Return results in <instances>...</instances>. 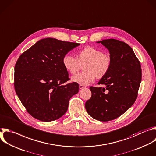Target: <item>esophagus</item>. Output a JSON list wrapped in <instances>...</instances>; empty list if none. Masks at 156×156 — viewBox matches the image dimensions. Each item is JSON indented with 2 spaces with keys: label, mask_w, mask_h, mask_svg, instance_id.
<instances>
[{
  "label": "esophagus",
  "mask_w": 156,
  "mask_h": 156,
  "mask_svg": "<svg viewBox=\"0 0 156 156\" xmlns=\"http://www.w3.org/2000/svg\"><path fill=\"white\" fill-rule=\"evenodd\" d=\"M85 87V86H84V85H82V84H80V86H79V87H80V89H83V88H84Z\"/></svg>",
  "instance_id": "esophagus-1"
}]
</instances>
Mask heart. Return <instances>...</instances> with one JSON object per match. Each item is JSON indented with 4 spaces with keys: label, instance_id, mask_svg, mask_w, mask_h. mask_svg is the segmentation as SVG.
<instances>
[{
    "label": "heart",
    "instance_id": "obj_1",
    "mask_svg": "<svg viewBox=\"0 0 156 156\" xmlns=\"http://www.w3.org/2000/svg\"><path fill=\"white\" fill-rule=\"evenodd\" d=\"M112 62L110 54L93 46H87L78 51L76 58L66 55L62 59L64 68L70 74L76 73L83 67V72L72 77V81L82 85L91 83L95 78L104 77L109 72Z\"/></svg>",
    "mask_w": 156,
    "mask_h": 156
}]
</instances>
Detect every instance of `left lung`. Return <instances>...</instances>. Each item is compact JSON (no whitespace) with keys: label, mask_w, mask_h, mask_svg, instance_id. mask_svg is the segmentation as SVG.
Masks as SVG:
<instances>
[{"label":"left lung","mask_w":156,"mask_h":156,"mask_svg":"<svg viewBox=\"0 0 156 156\" xmlns=\"http://www.w3.org/2000/svg\"><path fill=\"white\" fill-rule=\"evenodd\" d=\"M110 52L112 66L98 84L106 87H90V98L85 108L94 119L102 122L115 119L129 109L135 101L141 81V69L132 48L116 39L99 41Z\"/></svg>","instance_id":"1"}]
</instances>
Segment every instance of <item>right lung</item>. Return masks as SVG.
<instances>
[{"label":"right lung","instance_id":"obj_1","mask_svg":"<svg viewBox=\"0 0 156 156\" xmlns=\"http://www.w3.org/2000/svg\"><path fill=\"white\" fill-rule=\"evenodd\" d=\"M80 44L44 38L18 58L15 66V89L26 111L34 118L50 122L67 111L69 100L78 93L79 84H63L70 78L62 59Z\"/></svg>","mask_w":156,"mask_h":156}]
</instances>
